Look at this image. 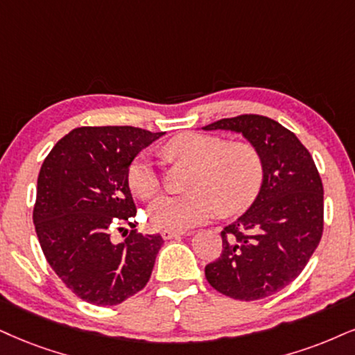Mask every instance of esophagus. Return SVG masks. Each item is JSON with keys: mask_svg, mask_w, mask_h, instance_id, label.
<instances>
[{"mask_svg": "<svg viewBox=\"0 0 355 355\" xmlns=\"http://www.w3.org/2000/svg\"><path fill=\"white\" fill-rule=\"evenodd\" d=\"M181 235H184V232H181V230H168V229L161 232V237H163L164 240H171V239L181 237Z\"/></svg>", "mask_w": 355, "mask_h": 355, "instance_id": "1", "label": "esophagus"}]
</instances>
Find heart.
<instances>
[{
	"label": "heart",
	"instance_id": "1",
	"mask_svg": "<svg viewBox=\"0 0 355 355\" xmlns=\"http://www.w3.org/2000/svg\"><path fill=\"white\" fill-rule=\"evenodd\" d=\"M166 156L194 166L192 192L184 196H161L148 209L157 229L186 230L209 220L220 207L235 214L250 205L265 179L263 156L250 141H232L204 133H182L164 146ZM128 186L143 200L159 191L157 166L143 153L131 161Z\"/></svg>",
	"mask_w": 355,
	"mask_h": 355
}]
</instances>
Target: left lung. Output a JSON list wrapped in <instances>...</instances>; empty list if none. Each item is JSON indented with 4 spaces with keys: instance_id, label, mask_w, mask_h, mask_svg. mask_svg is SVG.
Masks as SVG:
<instances>
[{
    "instance_id": "left-lung-1",
    "label": "left lung",
    "mask_w": 355,
    "mask_h": 355,
    "mask_svg": "<svg viewBox=\"0 0 355 355\" xmlns=\"http://www.w3.org/2000/svg\"><path fill=\"white\" fill-rule=\"evenodd\" d=\"M202 130L242 133L265 163L260 192L220 232L222 253L205 266V278L229 298H266L295 282L319 245L324 229L321 176L296 135L268 116L222 118Z\"/></svg>"
}]
</instances>
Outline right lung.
Here are the masks:
<instances>
[{
    "mask_svg": "<svg viewBox=\"0 0 355 355\" xmlns=\"http://www.w3.org/2000/svg\"><path fill=\"white\" fill-rule=\"evenodd\" d=\"M163 135L80 126L44 159L33 212L39 243L57 277L87 303H123L151 277L163 237L130 232L113 243L110 235L137 216L126 179L131 161Z\"/></svg>",
    "mask_w": 355,
    "mask_h": 355,
    "instance_id": "add662e5",
    "label": "right lung"
}]
</instances>
